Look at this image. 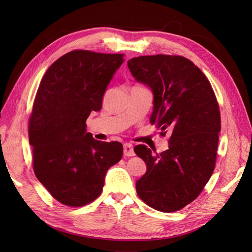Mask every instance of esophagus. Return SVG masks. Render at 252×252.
<instances>
[{
  "label": "esophagus",
  "mask_w": 252,
  "mask_h": 252,
  "mask_svg": "<svg viewBox=\"0 0 252 252\" xmlns=\"http://www.w3.org/2000/svg\"><path fill=\"white\" fill-rule=\"evenodd\" d=\"M124 156L125 157H133L134 156L133 146L131 144H129V143L124 144Z\"/></svg>",
  "instance_id": "obj_1"
}]
</instances>
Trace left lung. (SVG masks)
Listing matches in <instances>:
<instances>
[{
  "instance_id": "1",
  "label": "left lung",
  "mask_w": 252,
  "mask_h": 252,
  "mask_svg": "<svg viewBox=\"0 0 252 252\" xmlns=\"http://www.w3.org/2000/svg\"><path fill=\"white\" fill-rule=\"evenodd\" d=\"M136 82L154 94L150 123L170 134L169 147L154 154L134 147L147 171L135 182L140 199L151 208L173 212L194 201L215 170L220 117L208 79L180 56H145L127 62Z\"/></svg>"
}]
</instances>
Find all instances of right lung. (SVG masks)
I'll list each match as a JSON object with an SVG mask.
<instances>
[{
    "label": "right lung",
    "instance_id": "1",
    "mask_svg": "<svg viewBox=\"0 0 252 252\" xmlns=\"http://www.w3.org/2000/svg\"><path fill=\"white\" fill-rule=\"evenodd\" d=\"M123 57L73 50L58 59L40 83L29 118L33 170L64 205L80 207L95 200L106 172L123 156L121 143L94 140L86 129Z\"/></svg>",
    "mask_w": 252,
    "mask_h": 252
}]
</instances>
